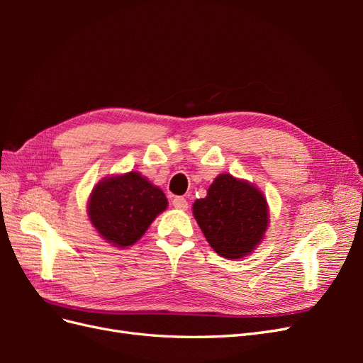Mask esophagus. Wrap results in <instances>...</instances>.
<instances>
[{"label":"esophagus","mask_w":363,"mask_h":363,"mask_svg":"<svg viewBox=\"0 0 363 363\" xmlns=\"http://www.w3.org/2000/svg\"><path fill=\"white\" fill-rule=\"evenodd\" d=\"M172 206L175 208H179V211H186V208H188V201H186V199H183V196H174Z\"/></svg>","instance_id":"esophagus-1"}]
</instances>
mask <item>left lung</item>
Masks as SVG:
<instances>
[{"instance_id":"8db88e82","label":"left lung","mask_w":363,"mask_h":363,"mask_svg":"<svg viewBox=\"0 0 363 363\" xmlns=\"http://www.w3.org/2000/svg\"><path fill=\"white\" fill-rule=\"evenodd\" d=\"M192 213L215 252L228 260L242 259L265 239L269 208L265 195L247 180L219 174Z\"/></svg>"}]
</instances>
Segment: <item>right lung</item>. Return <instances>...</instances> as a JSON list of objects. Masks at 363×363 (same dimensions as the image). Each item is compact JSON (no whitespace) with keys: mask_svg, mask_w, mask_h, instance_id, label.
Here are the masks:
<instances>
[{"mask_svg":"<svg viewBox=\"0 0 363 363\" xmlns=\"http://www.w3.org/2000/svg\"><path fill=\"white\" fill-rule=\"evenodd\" d=\"M167 207V195L160 188L139 171H128L108 175L94 186L87 200V216L106 242L127 248L145 235Z\"/></svg>","mask_w":363,"mask_h":363,"instance_id":"1","label":"right lung"}]
</instances>
